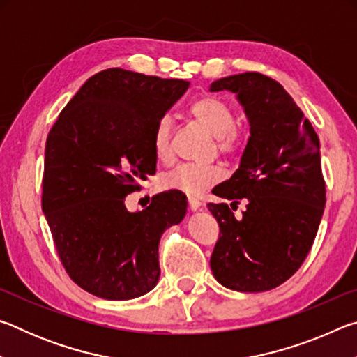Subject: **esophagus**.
I'll list each match as a JSON object with an SVG mask.
<instances>
[{
	"label": "esophagus",
	"mask_w": 357,
	"mask_h": 357,
	"mask_svg": "<svg viewBox=\"0 0 357 357\" xmlns=\"http://www.w3.org/2000/svg\"><path fill=\"white\" fill-rule=\"evenodd\" d=\"M200 206H202L200 202L195 200V198H189V209L192 211V213H195V211L200 209Z\"/></svg>",
	"instance_id": "esophagus-1"
}]
</instances>
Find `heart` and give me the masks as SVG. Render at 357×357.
Segmentation results:
<instances>
[{"mask_svg":"<svg viewBox=\"0 0 357 357\" xmlns=\"http://www.w3.org/2000/svg\"><path fill=\"white\" fill-rule=\"evenodd\" d=\"M190 116L217 138V149L225 155L238 154L243 148L241 137L234 129V114L225 100L215 96H203L189 108ZM153 149L160 162L172 160V119L168 116L157 121L153 132ZM223 176L220 167L209 165H179L164 173L159 179L160 189L178 190L189 197L202 193L219 183Z\"/></svg>","mask_w":357,"mask_h":357,"instance_id":"heart-1","label":"heart"}]
</instances>
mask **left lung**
<instances>
[{"label": "left lung", "mask_w": 357, "mask_h": 357, "mask_svg": "<svg viewBox=\"0 0 357 357\" xmlns=\"http://www.w3.org/2000/svg\"><path fill=\"white\" fill-rule=\"evenodd\" d=\"M231 91L250 126V137L233 176L214 195L248 204L238 221L227 203H209L219 223L211 269L234 291H268L287 282L304 263L326 204L319 140L285 88L258 72L211 83Z\"/></svg>", "instance_id": "left-lung-1"}]
</instances>
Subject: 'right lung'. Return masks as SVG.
Wrapping results in <instances>:
<instances>
[{"label": "right lung", "instance_id": "obj_1", "mask_svg": "<svg viewBox=\"0 0 357 357\" xmlns=\"http://www.w3.org/2000/svg\"><path fill=\"white\" fill-rule=\"evenodd\" d=\"M189 82L113 68L84 82L45 143L42 211L66 273L84 291L126 301L160 275L159 243L187 211L181 192L126 209L129 193L155 173L153 132Z\"/></svg>", "mask_w": 357, "mask_h": 357}]
</instances>
